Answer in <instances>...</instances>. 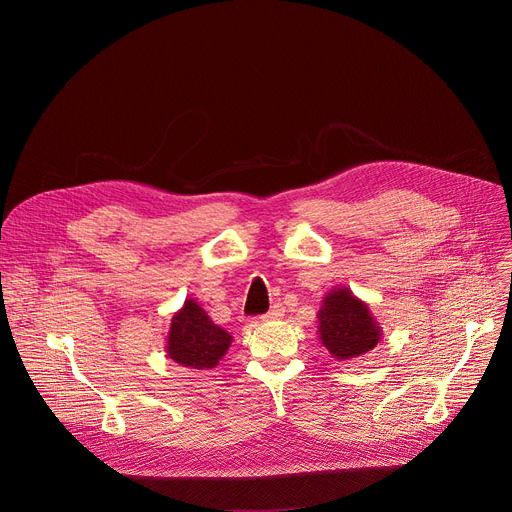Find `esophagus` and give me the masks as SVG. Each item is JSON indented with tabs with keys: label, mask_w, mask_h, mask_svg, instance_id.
Listing matches in <instances>:
<instances>
[{
	"label": "esophagus",
	"mask_w": 512,
	"mask_h": 512,
	"mask_svg": "<svg viewBox=\"0 0 512 512\" xmlns=\"http://www.w3.org/2000/svg\"><path fill=\"white\" fill-rule=\"evenodd\" d=\"M284 315V307H282V303H276L270 311H267L265 315H261V319L263 321H272V319H280Z\"/></svg>",
	"instance_id": "1"
}]
</instances>
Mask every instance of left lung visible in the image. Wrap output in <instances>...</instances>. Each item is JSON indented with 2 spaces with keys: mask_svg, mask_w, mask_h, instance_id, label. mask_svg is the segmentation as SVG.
I'll use <instances>...</instances> for the list:
<instances>
[{
  "mask_svg": "<svg viewBox=\"0 0 512 512\" xmlns=\"http://www.w3.org/2000/svg\"><path fill=\"white\" fill-rule=\"evenodd\" d=\"M319 334L332 357L346 361L369 353L378 344L380 326L351 290L338 288L328 294L319 311Z\"/></svg>",
  "mask_w": 512,
  "mask_h": 512,
  "instance_id": "obj_1",
  "label": "left lung"
}]
</instances>
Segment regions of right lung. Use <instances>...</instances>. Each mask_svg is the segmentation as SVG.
<instances>
[{
  "label": "right lung",
  "mask_w": 512,
  "mask_h": 512,
  "mask_svg": "<svg viewBox=\"0 0 512 512\" xmlns=\"http://www.w3.org/2000/svg\"><path fill=\"white\" fill-rule=\"evenodd\" d=\"M232 336L215 326L207 313L188 299L174 315L168 336V355L176 363L193 369H211L226 355Z\"/></svg>",
  "instance_id": "1"
}]
</instances>
